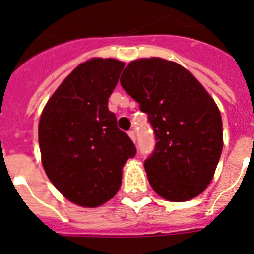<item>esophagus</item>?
<instances>
[{
  "mask_svg": "<svg viewBox=\"0 0 254 254\" xmlns=\"http://www.w3.org/2000/svg\"><path fill=\"white\" fill-rule=\"evenodd\" d=\"M127 134H129V137H130V139L133 140V142H135L137 137H135V133H134V130H129V131H127Z\"/></svg>",
  "mask_w": 254,
  "mask_h": 254,
  "instance_id": "esophagus-1",
  "label": "esophagus"
}]
</instances>
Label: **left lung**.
<instances>
[{
  "label": "left lung",
  "instance_id": "1",
  "mask_svg": "<svg viewBox=\"0 0 254 254\" xmlns=\"http://www.w3.org/2000/svg\"><path fill=\"white\" fill-rule=\"evenodd\" d=\"M120 84L148 115L155 133V150L144 161L151 187L176 203L200 195L223 147L222 119L212 97L186 68L161 58L129 63Z\"/></svg>",
  "mask_w": 254,
  "mask_h": 254
}]
</instances>
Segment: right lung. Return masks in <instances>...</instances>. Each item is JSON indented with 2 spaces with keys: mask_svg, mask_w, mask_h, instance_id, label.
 <instances>
[{
  "mask_svg": "<svg viewBox=\"0 0 254 254\" xmlns=\"http://www.w3.org/2000/svg\"><path fill=\"white\" fill-rule=\"evenodd\" d=\"M125 63L94 58L74 68L51 95L38 124L44 169L72 203L102 205L121 186L123 167L137 150L117 127L108 98Z\"/></svg>",
  "mask_w": 254,
  "mask_h": 254,
  "instance_id": "obj_1",
  "label": "right lung"
}]
</instances>
